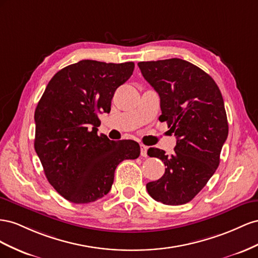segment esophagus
Instances as JSON below:
<instances>
[{
	"label": "esophagus",
	"instance_id": "1",
	"mask_svg": "<svg viewBox=\"0 0 258 258\" xmlns=\"http://www.w3.org/2000/svg\"><path fill=\"white\" fill-rule=\"evenodd\" d=\"M147 150H148V147L142 144L141 145V154H142V157H144V158L147 157Z\"/></svg>",
	"mask_w": 258,
	"mask_h": 258
}]
</instances>
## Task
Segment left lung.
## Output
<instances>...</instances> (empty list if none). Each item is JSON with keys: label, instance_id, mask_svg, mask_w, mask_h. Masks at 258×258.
<instances>
[{"label": "left lung", "instance_id": "obj_1", "mask_svg": "<svg viewBox=\"0 0 258 258\" xmlns=\"http://www.w3.org/2000/svg\"><path fill=\"white\" fill-rule=\"evenodd\" d=\"M138 67L159 94L160 120L177 138L171 156L149 148L148 156L162 160L166 167L160 179L147 183V191L163 204L188 203L219 165L228 136L222 93L207 72L179 58L141 61Z\"/></svg>", "mask_w": 258, "mask_h": 258}]
</instances>
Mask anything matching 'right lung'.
<instances>
[{
    "label": "right lung",
    "mask_w": 258,
    "mask_h": 258,
    "mask_svg": "<svg viewBox=\"0 0 258 258\" xmlns=\"http://www.w3.org/2000/svg\"><path fill=\"white\" fill-rule=\"evenodd\" d=\"M134 62L81 60L58 71L34 112V149L58 194L77 204L106 196L123 160L141 154L134 141L97 134L99 114L110 112L116 88L133 75Z\"/></svg>",
    "instance_id": "obj_1"
}]
</instances>
